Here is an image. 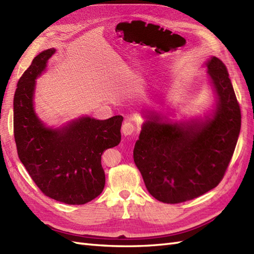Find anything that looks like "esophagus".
<instances>
[{"mask_svg":"<svg viewBox=\"0 0 254 254\" xmlns=\"http://www.w3.org/2000/svg\"><path fill=\"white\" fill-rule=\"evenodd\" d=\"M121 131H122V134L125 135V136L132 135L134 133V131H135V127H134L133 123H131V122H126L125 125L122 126Z\"/></svg>","mask_w":254,"mask_h":254,"instance_id":"34e87169","label":"esophagus"}]
</instances>
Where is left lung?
<instances>
[{
  "label": "left lung",
  "mask_w": 254,
  "mask_h": 254,
  "mask_svg": "<svg viewBox=\"0 0 254 254\" xmlns=\"http://www.w3.org/2000/svg\"><path fill=\"white\" fill-rule=\"evenodd\" d=\"M205 67L216 96L210 114L174 121L171 113H141L133 158L148 192L163 203H183L216 188L235 150L242 115L229 73L216 57Z\"/></svg>",
  "instance_id": "obj_1"
}]
</instances>
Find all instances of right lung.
Wrapping results in <instances>:
<instances>
[{"mask_svg":"<svg viewBox=\"0 0 254 254\" xmlns=\"http://www.w3.org/2000/svg\"><path fill=\"white\" fill-rule=\"evenodd\" d=\"M55 48L36 56L18 81L14 96V135L18 157L41 191L68 205L94 199L105 186L104 150L119 145L122 116L97 120L81 116L48 127L34 108L36 79L46 70Z\"/></svg>","mask_w":254,"mask_h":254,"instance_id":"right-lung-1","label":"right lung"}]
</instances>
